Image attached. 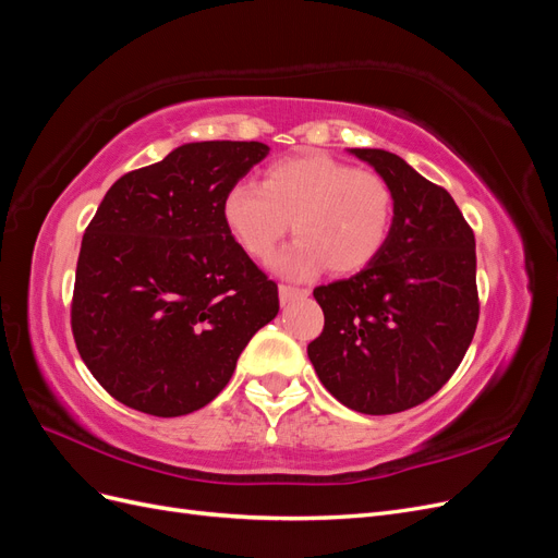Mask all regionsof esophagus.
I'll use <instances>...</instances> for the list:
<instances>
[{"mask_svg": "<svg viewBox=\"0 0 558 558\" xmlns=\"http://www.w3.org/2000/svg\"><path fill=\"white\" fill-rule=\"evenodd\" d=\"M307 295H310V289H298V286H286V283L279 286L281 305H289V302H293L298 298H307Z\"/></svg>", "mask_w": 558, "mask_h": 558, "instance_id": "obj_1", "label": "esophagus"}]
</instances>
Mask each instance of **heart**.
<instances>
[{"label":"heart","mask_w":558,"mask_h":558,"mask_svg":"<svg viewBox=\"0 0 558 558\" xmlns=\"http://www.w3.org/2000/svg\"><path fill=\"white\" fill-rule=\"evenodd\" d=\"M396 195L384 177L356 170L324 150L272 162L258 183H234L223 197V221L251 258L267 263L291 230L300 238L277 267L310 277L361 272L384 251L393 230Z\"/></svg>","instance_id":"obj_1"}]
</instances>
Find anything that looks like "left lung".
<instances>
[{"instance_id": "8db88e82", "label": "left lung", "mask_w": 558, "mask_h": 558, "mask_svg": "<svg viewBox=\"0 0 558 558\" xmlns=\"http://www.w3.org/2000/svg\"><path fill=\"white\" fill-rule=\"evenodd\" d=\"M351 154L393 189V230L373 265L314 289L326 324L307 356L349 410L396 414L440 391L477 330L475 232L442 185L400 156Z\"/></svg>"}]
</instances>
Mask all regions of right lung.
<instances>
[{"label": "right lung", "mask_w": 558, "mask_h": 558, "mask_svg": "<svg viewBox=\"0 0 558 558\" xmlns=\"http://www.w3.org/2000/svg\"><path fill=\"white\" fill-rule=\"evenodd\" d=\"M269 148L195 142L118 179L86 228L72 332L105 391L154 416L205 408L279 312L272 279L234 242L223 197Z\"/></svg>", "instance_id": "obj_1"}]
</instances>
